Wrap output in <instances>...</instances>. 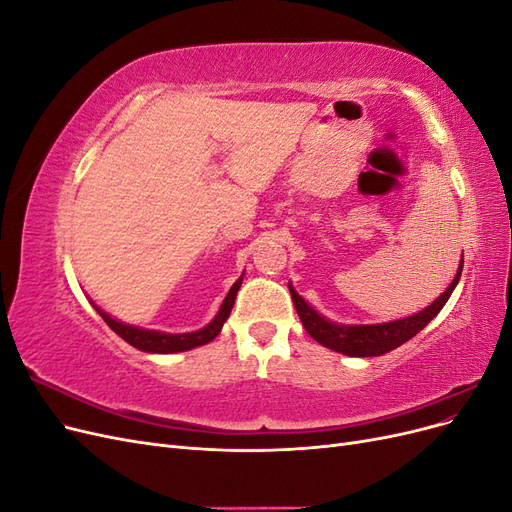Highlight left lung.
<instances>
[{
	"label": "left lung",
	"mask_w": 512,
	"mask_h": 512,
	"mask_svg": "<svg viewBox=\"0 0 512 512\" xmlns=\"http://www.w3.org/2000/svg\"><path fill=\"white\" fill-rule=\"evenodd\" d=\"M461 269H463V256L451 286H448L429 307H425L423 312L412 314L401 320H393V322H382V324H335L324 316H320L316 309L292 288V284H288V290L305 331L312 335L318 344L348 356H380L384 352L399 348L401 344H406L408 339H412L418 331H423L427 324L440 314V309L446 305L451 292L459 284Z\"/></svg>",
	"instance_id": "obj_1"
}]
</instances>
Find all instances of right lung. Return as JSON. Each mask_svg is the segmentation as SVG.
<instances>
[{"mask_svg":"<svg viewBox=\"0 0 512 512\" xmlns=\"http://www.w3.org/2000/svg\"><path fill=\"white\" fill-rule=\"evenodd\" d=\"M241 282H243V275L228 290L226 299H224V303L220 307V312L215 314V318L207 324V327L198 329V331H192V333H162V331L138 329V327H132V324H123V322L111 318L106 312H102L98 305H94V307H96V312L104 318V322L108 324V327H111L121 339H126L130 346H134L138 350L153 352V354L185 352V350H192L196 346H205V344L211 342V339H215V337L220 335L226 318L230 316V309H232V305H235V299H237V292L241 288Z\"/></svg>","mask_w":512,"mask_h":512,"instance_id":"add662e5","label":"right lung"}]
</instances>
